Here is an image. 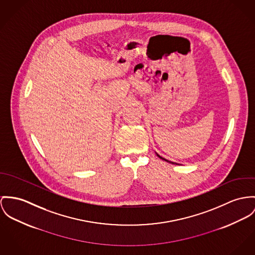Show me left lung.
Instances as JSON below:
<instances>
[{"label": "left lung", "instance_id": "left-lung-1", "mask_svg": "<svg viewBox=\"0 0 255 255\" xmlns=\"http://www.w3.org/2000/svg\"><path fill=\"white\" fill-rule=\"evenodd\" d=\"M155 153H156L157 156L159 157L160 159H162V160H164V161H166V162H169V163H171V164H176L175 162H172V161H169V160H167V159H165V158H163L162 156H160L158 153H157L156 151H155Z\"/></svg>", "mask_w": 255, "mask_h": 255}]
</instances>
